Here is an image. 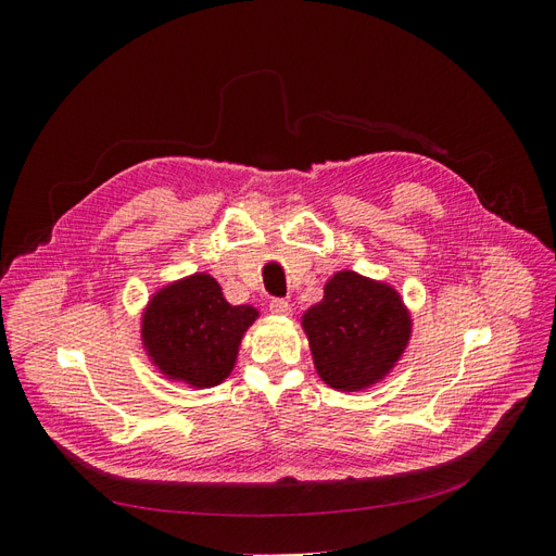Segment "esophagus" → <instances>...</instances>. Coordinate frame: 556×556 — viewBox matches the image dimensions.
I'll return each mask as SVG.
<instances>
[{"label":"esophagus","mask_w":556,"mask_h":556,"mask_svg":"<svg viewBox=\"0 0 556 556\" xmlns=\"http://www.w3.org/2000/svg\"><path fill=\"white\" fill-rule=\"evenodd\" d=\"M268 311H271L278 317H288L292 313L290 304L285 299H271V304H268Z\"/></svg>","instance_id":"esophagus-1"}]
</instances>
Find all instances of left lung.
I'll list each match as a JSON object with an SVG mask.
<instances>
[{"instance_id":"left-lung-1","label":"left lung","mask_w":556,"mask_h":556,"mask_svg":"<svg viewBox=\"0 0 556 556\" xmlns=\"http://www.w3.org/2000/svg\"><path fill=\"white\" fill-rule=\"evenodd\" d=\"M313 366L336 392L371 390L390 376L413 336V315L390 282L336 271L301 315Z\"/></svg>"}]
</instances>
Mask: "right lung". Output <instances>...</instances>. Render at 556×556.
<instances>
[{"mask_svg": "<svg viewBox=\"0 0 556 556\" xmlns=\"http://www.w3.org/2000/svg\"><path fill=\"white\" fill-rule=\"evenodd\" d=\"M257 317L255 306H231L220 282L197 271L150 294L139 323L141 345L169 382L208 390L229 378L243 336Z\"/></svg>", "mask_w": 556, "mask_h": 556, "instance_id": "right-lung-1", "label": "right lung"}]
</instances>
